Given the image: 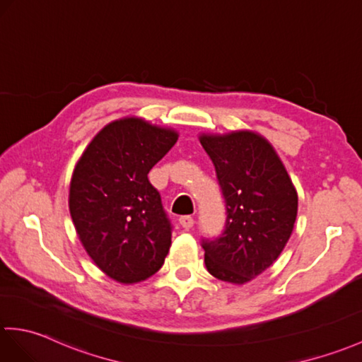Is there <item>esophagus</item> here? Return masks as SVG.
Masks as SVG:
<instances>
[{
  "instance_id": "34e87169",
  "label": "esophagus",
  "mask_w": 362,
  "mask_h": 362,
  "mask_svg": "<svg viewBox=\"0 0 362 362\" xmlns=\"http://www.w3.org/2000/svg\"><path fill=\"white\" fill-rule=\"evenodd\" d=\"M179 223L183 226L185 230H189L192 225H194V219H192L191 216H182L179 219Z\"/></svg>"
}]
</instances>
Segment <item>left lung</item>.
Segmentation results:
<instances>
[{
    "mask_svg": "<svg viewBox=\"0 0 362 362\" xmlns=\"http://www.w3.org/2000/svg\"><path fill=\"white\" fill-rule=\"evenodd\" d=\"M225 199L221 236L204 239L206 270L242 285L279 257L298 216V192L276 151L259 134H202Z\"/></svg>",
    "mask_w": 362,
    "mask_h": 362,
    "instance_id": "1",
    "label": "left lung"
}]
</instances>
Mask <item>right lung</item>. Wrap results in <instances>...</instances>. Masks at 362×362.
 <instances>
[{
    "label": "right lung",
    "instance_id": "add662e5",
    "mask_svg": "<svg viewBox=\"0 0 362 362\" xmlns=\"http://www.w3.org/2000/svg\"><path fill=\"white\" fill-rule=\"evenodd\" d=\"M177 139L174 129L126 117L106 124L75 165L72 222L90 259L117 282L148 279L170 251L173 226L148 173Z\"/></svg>",
    "mask_w": 362,
    "mask_h": 362
}]
</instances>
